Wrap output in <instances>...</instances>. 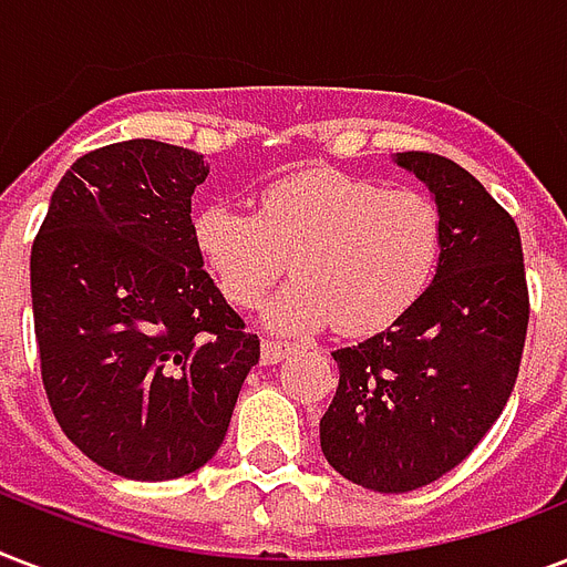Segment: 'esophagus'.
<instances>
[{"instance_id": "34e87169", "label": "esophagus", "mask_w": 567, "mask_h": 567, "mask_svg": "<svg viewBox=\"0 0 567 567\" xmlns=\"http://www.w3.org/2000/svg\"><path fill=\"white\" fill-rule=\"evenodd\" d=\"M291 350H293L291 341H276V338H265V341H261V362L276 364L279 359H285V355L291 353Z\"/></svg>"}]
</instances>
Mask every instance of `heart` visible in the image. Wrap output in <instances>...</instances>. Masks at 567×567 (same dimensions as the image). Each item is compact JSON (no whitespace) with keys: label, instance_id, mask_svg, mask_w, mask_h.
<instances>
[{"label":"heart","instance_id":"heart-1","mask_svg":"<svg viewBox=\"0 0 567 567\" xmlns=\"http://www.w3.org/2000/svg\"><path fill=\"white\" fill-rule=\"evenodd\" d=\"M205 270L231 306L249 309L291 261V282L267 302V327L344 336L391 327L430 288L441 256V212L414 188L311 167L270 182L256 214L205 205L190 220Z\"/></svg>","mask_w":567,"mask_h":567}]
</instances>
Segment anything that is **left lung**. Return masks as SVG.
I'll return each mask as SVG.
<instances>
[{
	"instance_id": "1",
	"label": "left lung",
	"mask_w": 567,
	"mask_h": 567,
	"mask_svg": "<svg viewBox=\"0 0 567 567\" xmlns=\"http://www.w3.org/2000/svg\"><path fill=\"white\" fill-rule=\"evenodd\" d=\"M441 212L439 270L391 329L332 353L338 388L320 450L350 483L414 492L462 465L512 396L529 323L520 231L439 153H396Z\"/></svg>"
}]
</instances>
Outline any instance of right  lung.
I'll return each instance as SVG.
<instances>
[{
    "instance_id": "obj_1",
    "label": "right lung",
    "mask_w": 567,
    "mask_h": 567,
    "mask_svg": "<svg viewBox=\"0 0 567 567\" xmlns=\"http://www.w3.org/2000/svg\"><path fill=\"white\" fill-rule=\"evenodd\" d=\"M203 155L123 141L58 182L31 244L40 379L61 430L111 474H194L226 439L258 336L190 238Z\"/></svg>"
}]
</instances>
